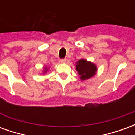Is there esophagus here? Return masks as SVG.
I'll return each instance as SVG.
<instances>
[{
	"label": "esophagus",
	"mask_w": 135,
	"mask_h": 135,
	"mask_svg": "<svg viewBox=\"0 0 135 135\" xmlns=\"http://www.w3.org/2000/svg\"><path fill=\"white\" fill-rule=\"evenodd\" d=\"M66 61V59H60V62H61V63H65Z\"/></svg>",
	"instance_id": "34e87169"
}]
</instances>
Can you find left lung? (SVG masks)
Wrapping results in <instances>:
<instances>
[{"label": "left lung", "instance_id": "obj_1", "mask_svg": "<svg viewBox=\"0 0 135 135\" xmlns=\"http://www.w3.org/2000/svg\"><path fill=\"white\" fill-rule=\"evenodd\" d=\"M76 70L80 75V79L85 80L93 76L95 74L97 69L96 66L93 63L87 61L85 59H80L76 62Z\"/></svg>", "mask_w": 135, "mask_h": 135}]
</instances>
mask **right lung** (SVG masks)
<instances>
[{
  "label": "right lung",
  "mask_w": 135,
  "mask_h": 135,
  "mask_svg": "<svg viewBox=\"0 0 135 135\" xmlns=\"http://www.w3.org/2000/svg\"><path fill=\"white\" fill-rule=\"evenodd\" d=\"M45 71H47V69H45L44 70V72H45Z\"/></svg>",
  "instance_id": "obj_1"
}]
</instances>
